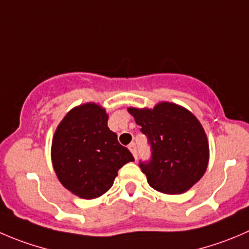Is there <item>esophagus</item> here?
<instances>
[{"label":"esophagus","mask_w":249,"mask_h":249,"mask_svg":"<svg viewBox=\"0 0 249 249\" xmlns=\"http://www.w3.org/2000/svg\"><path fill=\"white\" fill-rule=\"evenodd\" d=\"M128 149H129V150H131V153L133 154V156H134V158L137 159V146L134 145V144H129Z\"/></svg>","instance_id":"obj_1"}]
</instances>
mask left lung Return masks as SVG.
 <instances>
[{
    "mask_svg": "<svg viewBox=\"0 0 249 249\" xmlns=\"http://www.w3.org/2000/svg\"><path fill=\"white\" fill-rule=\"evenodd\" d=\"M151 146L149 162H141L149 186L165 194H181L197 183L209 162V142L198 118L177 104L161 101L153 108L128 107Z\"/></svg>",
    "mask_w": 249,
    "mask_h": 249,
    "instance_id": "1",
    "label": "left lung"
}]
</instances>
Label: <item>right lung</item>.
Returning <instances> with one entry per match:
<instances>
[{"mask_svg": "<svg viewBox=\"0 0 249 249\" xmlns=\"http://www.w3.org/2000/svg\"><path fill=\"white\" fill-rule=\"evenodd\" d=\"M108 115L101 105L82 104L68 111L56 128L51 161L58 181L83 199H94L112 187L123 165L134 161L107 127Z\"/></svg>", "mask_w": 249, "mask_h": 249, "instance_id": "add662e5", "label": "right lung"}]
</instances>
